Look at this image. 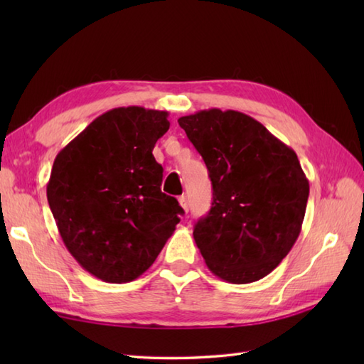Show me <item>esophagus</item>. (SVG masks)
<instances>
[{"label":"esophagus","instance_id":"obj_1","mask_svg":"<svg viewBox=\"0 0 364 364\" xmlns=\"http://www.w3.org/2000/svg\"><path fill=\"white\" fill-rule=\"evenodd\" d=\"M178 202H180V206L183 208L184 211H189V202H188V197L186 196H181L180 198H178Z\"/></svg>","mask_w":364,"mask_h":364}]
</instances>
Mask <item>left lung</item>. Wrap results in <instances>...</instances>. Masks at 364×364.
<instances>
[{"mask_svg": "<svg viewBox=\"0 0 364 364\" xmlns=\"http://www.w3.org/2000/svg\"><path fill=\"white\" fill-rule=\"evenodd\" d=\"M202 154L213 206L194 228L211 272L235 284L261 280L296 244L310 184L296 151L237 111L205 109L178 119Z\"/></svg>", "mask_w": 364, "mask_h": 364, "instance_id": "8db88e82", "label": "left lung"}]
</instances>
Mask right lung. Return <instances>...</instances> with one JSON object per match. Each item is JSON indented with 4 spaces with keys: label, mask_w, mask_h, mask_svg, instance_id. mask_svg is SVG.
I'll return each mask as SVG.
<instances>
[{
    "label": "right lung",
    "mask_w": 364,
    "mask_h": 364,
    "mask_svg": "<svg viewBox=\"0 0 364 364\" xmlns=\"http://www.w3.org/2000/svg\"><path fill=\"white\" fill-rule=\"evenodd\" d=\"M168 112L141 106L100 115L58 153L46 184L59 235L82 269L128 283L158 258L183 208L161 192L154 144Z\"/></svg>",
    "instance_id": "obj_1"
}]
</instances>
